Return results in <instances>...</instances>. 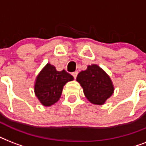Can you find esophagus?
Listing matches in <instances>:
<instances>
[{
    "label": "esophagus",
    "instance_id": "esophagus-1",
    "mask_svg": "<svg viewBox=\"0 0 146 146\" xmlns=\"http://www.w3.org/2000/svg\"><path fill=\"white\" fill-rule=\"evenodd\" d=\"M72 75H73V76L74 77V79H76V76H77V75H78V72L77 71L73 72V73H72Z\"/></svg>",
    "mask_w": 146,
    "mask_h": 146
}]
</instances>
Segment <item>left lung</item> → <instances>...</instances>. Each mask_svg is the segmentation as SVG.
<instances>
[{
  "instance_id": "1",
  "label": "left lung",
  "mask_w": 146,
  "mask_h": 146,
  "mask_svg": "<svg viewBox=\"0 0 146 146\" xmlns=\"http://www.w3.org/2000/svg\"><path fill=\"white\" fill-rule=\"evenodd\" d=\"M76 80L82 87L87 99L92 104H104L113 92L110 77L96 64L88 66L87 70L81 71Z\"/></svg>"
}]
</instances>
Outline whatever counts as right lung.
Instances as JSON below:
<instances>
[{"instance_id":"add662e5","label":"right lung","mask_w":146,"mask_h":146,"mask_svg":"<svg viewBox=\"0 0 146 146\" xmlns=\"http://www.w3.org/2000/svg\"><path fill=\"white\" fill-rule=\"evenodd\" d=\"M73 80V76L63 70L57 71L48 64L37 76L35 84V96L44 106H50L59 100L63 87Z\"/></svg>"}]
</instances>
